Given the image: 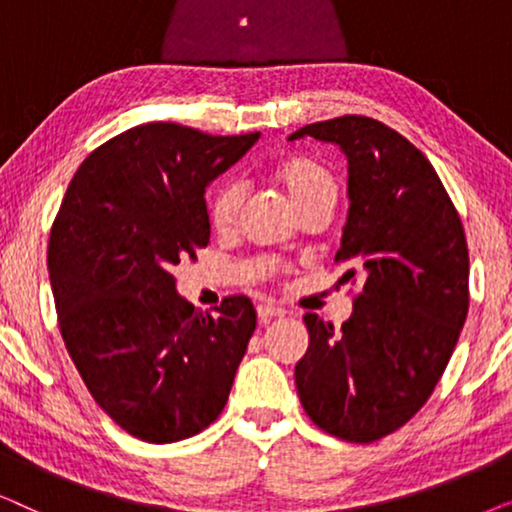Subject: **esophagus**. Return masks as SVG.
<instances>
[{
  "label": "esophagus",
  "mask_w": 512,
  "mask_h": 512,
  "mask_svg": "<svg viewBox=\"0 0 512 512\" xmlns=\"http://www.w3.org/2000/svg\"><path fill=\"white\" fill-rule=\"evenodd\" d=\"M256 312H258V321H261V324H270L275 317H284L282 307H275L270 303H261L256 307Z\"/></svg>",
  "instance_id": "obj_1"
}]
</instances>
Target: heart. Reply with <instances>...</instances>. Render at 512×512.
I'll return each instance as SVG.
<instances>
[{"label": "heart", "mask_w": 512, "mask_h": 512, "mask_svg": "<svg viewBox=\"0 0 512 512\" xmlns=\"http://www.w3.org/2000/svg\"><path fill=\"white\" fill-rule=\"evenodd\" d=\"M275 177L298 212H303V209L312 205H321V202H326V205H335V198H338V184H335V177L314 158H307V156L286 158L284 163L275 170ZM240 207H242L240 181L223 179L221 184L214 188L212 198H209V205H207L209 226H212L216 233H226V230L233 228Z\"/></svg>", "instance_id": "1"}]
</instances>
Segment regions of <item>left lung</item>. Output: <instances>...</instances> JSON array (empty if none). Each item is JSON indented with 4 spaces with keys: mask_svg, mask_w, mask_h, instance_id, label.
<instances>
[{
    "mask_svg": "<svg viewBox=\"0 0 512 512\" xmlns=\"http://www.w3.org/2000/svg\"><path fill=\"white\" fill-rule=\"evenodd\" d=\"M338 144L349 160V219L335 263L354 291L340 331L307 312L310 347L296 363L314 424L373 443L422 410L468 314V244L443 181L415 144L368 116L310 123L289 139Z\"/></svg>",
    "mask_w": 512,
    "mask_h": 512,
    "instance_id": "left-lung-1",
    "label": "left lung"
}]
</instances>
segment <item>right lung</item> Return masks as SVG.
<instances>
[{
    "label": "right lung",
    "mask_w": 512,
    "mask_h": 512,
    "mask_svg": "<svg viewBox=\"0 0 512 512\" xmlns=\"http://www.w3.org/2000/svg\"><path fill=\"white\" fill-rule=\"evenodd\" d=\"M258 139L146 123L111 137L69 181L48 240L62 340L97 405L146 443L221 415L256 331L247 296L200 312L174 265L209 244L205 186Z\"/></svg>",
    "instance_id": "obj_1"
}]
</instances>
